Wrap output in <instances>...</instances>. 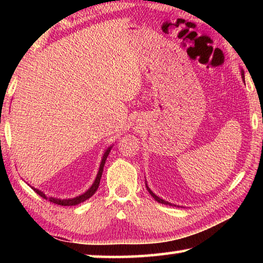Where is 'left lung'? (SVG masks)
<instances>
[{
	"label": "left lung",
	"instance_id": "left-lung-1",
	"mask_svg": "<svg viewBox=\"0 0 263 263\" xmlns=\"http://www.w3.org/2000/svg\"><path fill=\"white\" fill-rule=\"evenodd\" d=\"M242 75V78H243V73L241 74ZM146 188H147V190H148V193L151 194V195H152V197L155 199V201H157V202H159V203H161V204H166V205H167V204H169V205H172V204L171 203H168V202H166V201H163V199H161V198H160V197H158V196L157 195H154L153 193H152V190H151L149 188H148V186H147V184H146Z\"/></svg>",
	"mask_w": 263,
	"mask_h": 263
}]
</instances>
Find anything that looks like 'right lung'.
I'll return each instance as SVG.
<instances>
[{"label": "right lung", "instance_id": "add662e5", "mask_svg": "<svg viewBox=\"0 0 263 263\" xmlns=\"http://www.w3.org/2000/svg\"><path fill=\"white\" fill-rule=\"evenodd\" d=\"M110 149H111V147L106 149V152H105L104 155H103V159H102V162H101V166H100L99 174H97L96 180H95L94 183H92V185L86 191V193L82 194V195H80V196H78V197L69 198V199H57V198H53V197H47V196H46L45 194H43L42 191H39L38 189H34V188H32V189H33V190L35 191V193H37L39 196H41V197L47 199V201H50L51 203L58 204V205H62V206L78 205V204L84 202V201H86V199L90 198L91 196L96 193V190H97V188H99V185H100V181H101V177H102V173H103V168H104L105 160H106V158H108V155H109V153H110Z\"/></svg>", "mask_w": 263, "mask_h": 263}]
</instances>
